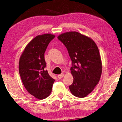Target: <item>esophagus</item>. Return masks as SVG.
I'll list each match as a JSON object with an SVG mask.
<instances>
[{
  "instance_id": "obj_1",
  "label": "esophagus",
  "mask_w": 122,
  "mask_h": 122,
  "mask_svg": "<svg viewBox=\"0 0 122 122\" xmlns=\"http://www.w3.org/2000/svg\"><path fill=\"white\" fill-rule=\"evenodd\" d=\"M63 76H64V74L62 73V74H59V75H58L57 77H58L59 78H61Z\"/></svg>"
}]
</instances>
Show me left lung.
I'll use <instances>...</instances> for the list:
<instances>
[{"label": "left lung", "instance_id": "1", "mask_svg": "<svg viewBox=\"0 0 122 122\" xmlns=\"http://www.w3.org/2000/svg\"><path fill=\"white\" fill-rule=\"evenodd\" d=\"M57 39L65 45L72 61L73 82L69 86L71 94L80 98L92 92L100 81L102 65L95 42L77 32L60 35Z\"/></svg>", "mask_w": 122, "mask_h": 122}]
</instances>
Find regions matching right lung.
Returning a JSON list of instances; mask_svg holds the SVG:
<instances>
[{"label": "right lung", "mask_w": 122, "mask_h": 122, "mask_svg": "<svg viewBox=\"0 0 122 122\" xmlns=\"http://www.w3.org/2000/svg\"><path fill=\"white\" fill-rule=\"evenodd\" d=\"M54 35H39L26 46L20 57L19 71L22 83L27 92L39 100L51 94L55 81L45 71V52Z\"/></svg>", "instance_id": "1"}]
</instances>
